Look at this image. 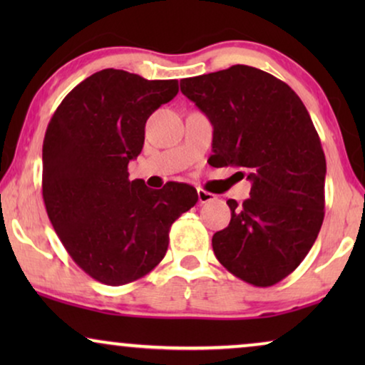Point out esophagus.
Listing matches in <instances>:
<instances>
[{
  "mask_svg": "<svg viewBox=\"0 0 365 365\" xmlns=\"http://www.w3.org/2000/svg\"><path fill=\"white\" fill-rule=\"evenodd\" d=\"M197 199H199V202H201V204H206V202L214 201L216 196H214V194H211V192L204 191V189H197Z\"/></svg>",
  "mask_w": 365,
  "mask_h": 365,
  "instance_id": "34e87169",
  "label": "esophagus"
}]
</instances>
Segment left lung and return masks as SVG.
Instances as JSON below:
<instances>
[{
  "label": "left lung",
  "mask_w": 365,
  "mask_h": 365,
  "mask_svg": "<svg viewBox=\"0 0 365 365\" xmlns=\"http://www.w3.org/2000/svg\"><path fill=\"white\" fill-rule=\"evenodd\" d=\"M212 124L211 164L237 166L249 199H229L231 222L212 236L217 261L252 286H274L304 261L324 221L326 156L301 98L262 69L236 64L181 79Z\"/></svg>",
  "instance_id": "1"
}]
</instances>
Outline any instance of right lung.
Instances as JSON below:
<instances>
[{
  "mask_svg": "<svg viewBox=\"0 0 365 365\" xmlns=\"http://www.w3.org/2000/svg\"><path fill=\"white\" fill-rule=\"evenodd\" d=\"M179 91L178 79L103 69L63 99L43 141V199L73 261L108 286L138 281L166 256L173 222L197 202L189 184L146 187L128 164L148 118Z\"/></svg>",
  "mask_w": 365,
  "mask_h": 365,
  "instance_id": "right-lung-1",
  "label": "right lung"
}]
</instances>
